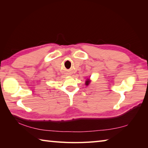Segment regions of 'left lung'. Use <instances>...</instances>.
Returning <instances> with one entry per match:
<instances>
[{
    "label": "left lung",
    "instance_id": "left-lung-1",
    "mask_svg": "<svg viewBox=\"0 0 148 148\" xmlns=\"http://www.w3.org/2000/svg\"><path fill=\"white\" fill-rule=\"evenodd\" d=\"M91 83V80L90 79V78H87L85 81V84L86 86H88L89 84Z\"/></svg>",
    "mask_w": 148,
    "mask_h": 148
}]
</instances>
